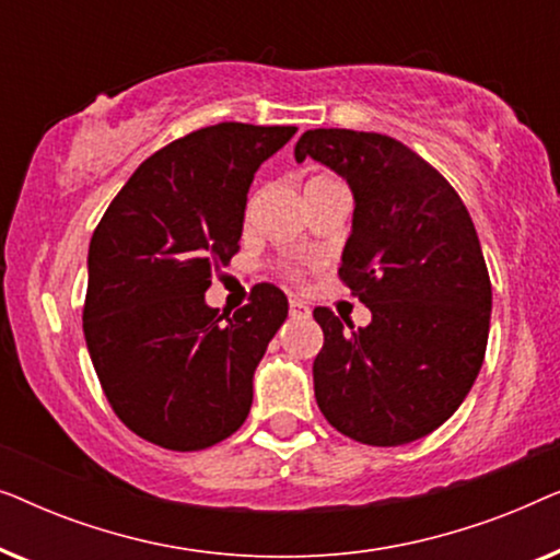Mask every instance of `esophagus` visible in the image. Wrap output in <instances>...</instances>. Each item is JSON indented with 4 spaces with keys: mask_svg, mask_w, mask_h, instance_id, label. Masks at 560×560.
Segmentation results:
<instances>
[{
    "mask_svg": "<svg viewBox=\"0 0 560 560\" xmlns=\"http://www.w3.org/2000/svg\"><path fill=\"white\" fill-rule=\"evenodd\" d=\"M290 316H293V318H308L311 308L303 301H295V298H290Z\"/></svg>",
    "mask_w": 560,
    "mask_h": 560,
    "instance_id": "1",
    "label": "esophagus"
}]
</instances>
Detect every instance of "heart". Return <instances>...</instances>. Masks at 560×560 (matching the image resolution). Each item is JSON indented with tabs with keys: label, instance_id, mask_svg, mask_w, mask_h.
Segmentation results:
<instances>
[{
	"label": "heart",
	"instance_id": "b5f03b06",
	"mask_svg": "<svg viewBox=\"0 0 560 560\" xmlns=\"http://www.w3.org/2000/svg\"><path fill=\"white\" fill-rule=\"evenodd\" d=\"M324 180H331V178H320V175H318V178H311L308 180V186H311V183H324Z\"/></svg>",
	"mask_w": 560,
	"mask_h": 560
}]
</instances>
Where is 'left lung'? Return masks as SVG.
Segmentation results:
<instances>
[{
	"instance_id": "left-lung-1",
	"label": "left lung",
	"mask_w": 560,
	"mask_h": 560,
	"mask_svg": "<svg viewBox=\"0 0 560 560\" xmlns=\"http://www.w3.org/2000/svg\"><path fill=\"white\" fill-rule=\"evenodd\" d=\"M318 160L354 194L339 278L372 311L351 331L316 308L324 349L313 387L324 418L366 446H402L454 416L485 362L492 282L466 206L408 144L377 132L308 129Z\"/></svg>"
}]
</instances>
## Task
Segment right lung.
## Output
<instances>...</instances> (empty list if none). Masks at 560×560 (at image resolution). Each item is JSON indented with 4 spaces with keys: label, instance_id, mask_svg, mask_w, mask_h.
<instances>
[{
    "label": "right lung",
    "instance_id": "obj_1",
    "mask_svg": "<svg viewBox=\"0 0 560 560\" xmlns=\"http://www.w3.org/2000/svg\"><path fill=\"white\" fill-rule=\"evenodd\" d=\"M295 132L221 121L165 144L91 236V362L117 418L155 446L209 448L249 416L252 377L288 318V298L259 282L229 318L203 293L240 252L257 167Z\"/></svg>",
    "mask_w": 560,
    "mask_h": 560
}]
</instances>
